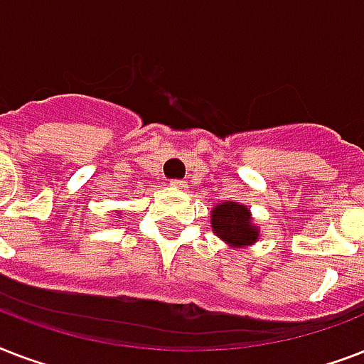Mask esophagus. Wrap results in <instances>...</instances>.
Listing matches in <instances>:
<instances>
[{"mask_svg":"<svg viewBox=\"0 0 364 364\" xmlns=\"http://www.w3.org/2000/svg\"><path fill=\"white\" fill-rule=\"evenodd\" d=\"M170 187H173V188H183V187H185V183H183L181 179H171V181H170Z\"/></svg>","mask_w":364,"mask_h":364,"instance_id":"esophagus-1","label":"esophagus"}]
</instances>
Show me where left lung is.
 <instances>
[{
    "label": "left lung",
    "instance_id": "obj_1",
    "mask_svg": "<svg viewBox=\"0 0 364 364\" xmlns=\"http://www.w3.org/2000/svg\"><path fill=\"white\" fill-rule=\"evenodd\" d=\"M213 232L234 247L253 245L259 240V228L253 225L247 205L238 202H223L211 210Z\"/></svg>",
    "mask_w": 364,
    "mask_h": 364
}]
</instances>
